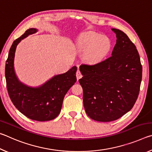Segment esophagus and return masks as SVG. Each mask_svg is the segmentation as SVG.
<instances>
[{
	"mask_svg": "<svg viewBox=\"0 0 152 152\" xmlns=\"http://www.w3.org/2000/svg\"><path fill=\"white\" fill-rule=\"evenodd\" d=\"M82 73L80 72V70H78L76 72V78H77V80H78L80 79V78H82Z\"/></svg>",
	"mask_w": 152,
	"mask_h": 152,
	"instance_id": "obj_1",
	"label": "esophagus"
}]
</instances>
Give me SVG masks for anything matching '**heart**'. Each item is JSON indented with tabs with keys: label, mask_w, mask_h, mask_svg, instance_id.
<instances>
[{
	"label": "heart",
	"mask_w": 152,
	"mask_h": 152,
	"mask_svg": "<svg viewBox=\"0 0 152 152\" xmlns=\"http://www.w3.org/2000/svg\"><path fill=\"white\" fill-rule=\"evenodd\" d=\"M76 47L80 51H84V58L87 62L98 63L106 57L111 48V42L106 36L94 32L82 33L76 42Z\"/></svg>",
	"instance_id": "obj_1"
}]
</instances>
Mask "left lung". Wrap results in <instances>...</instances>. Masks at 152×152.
I'll list each match as a JSON object with an SVG mask.
<instances>
[{
	"label": "left lung",
	"instance_id": "1",
	"mask_svg": "<svg viewBox=\"0 0 152 152\" xmlns=\"http://www.w3.org/2000/svg\"><path fill=\"white\" fill-rule=\"evenodd\" d=\"M112 31L117 37L112 56L93 65L80 66L85 111L90 118L100 122L117 120L132 109L142 78L135 45L122 31Z\"/></svg>",
	"mask_w": 152,
	"mask_h": 152
}]
</instances>
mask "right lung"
<instances>
[{"mask_svg": "<svg viewBox=\"0 0 152 152\" xmlns=\"http://www.w3.org/2000/svg\"><path fill=\"white\" fill-rule=\"evenodd\" d=\"M37 31L33 28L27 29L12 43L5 65V77L7 91L15 107L31 119L45 121L55 119L60 114L64 96L76 82L77 68L74 66L67 72L53 76L37 88L20 82L15 72V50L20 41Z\"/></svg>", "mask_w": 152, "mask_h": 152, "instance_id": "obj_1", "label": "right lung"}]
</instances>
